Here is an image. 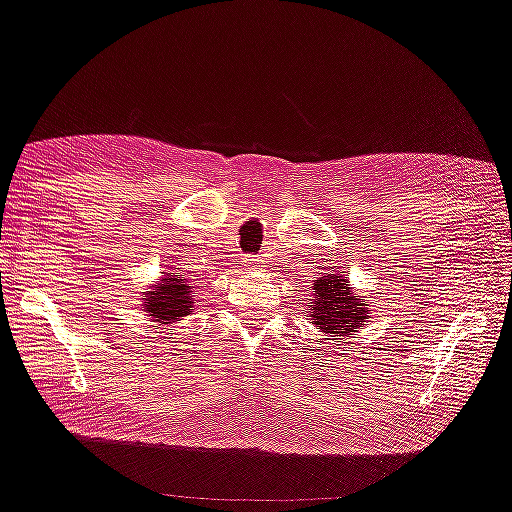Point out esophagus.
Returning <instances> with one entry per match:
<instances>
[{"instance_id":"34e87169","label":"esophagus","mask_w":512,"mask_h":512,"mask_svg":"<svg viewBox=\"0 0 512 512\" xmlns=\"http://www.w3.org/2000/svg\"><path fill=\"white\" fill-rule=\"evenodd\" d=\"M259 262H262V257H248L246 262H243V266H246V269H255Z\"/></svg>"}]
</instances>
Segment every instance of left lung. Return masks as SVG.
<instances>
[{"label": "left lung", "instance_id": "obj_1", "mask_svg": "<svg viewBox=\"0 0 512 512\" xmlns=\"http://www.w3.org/2000/svg\"><path fill=\"white\" fill-rule=\"evenodd\" d=\"M345 273V271H342ZM342 273H326L315 282V294H312V319L324 333H329L333 340L349 338L356 329H361L363 322H368L370 312L365 308V296H354L352 287H347V280Z\"/></svg>", "mask_w": 512, "mask_h": 512}]
</instances>
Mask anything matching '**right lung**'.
Here are the masks:
<instances>
[{"mask_svg":"<svg viewBox=\"0 0 512 512\" xmlns=\"http://www.w3.org/2000/svg\"><path fill=\"white\" fill-rule=\"evenodd\" d=\"M190 289L186 278L167 276L154 285V292H147L144 299V312L158 324H174L181 317L193 312V301H190Z\"/></svg>","mask_w":512,"mask_h":512,"instance_id":"add662e5","label":"right lung"}]
</instances>
